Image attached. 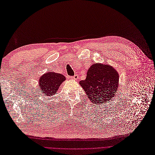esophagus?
Here are the masks:
<instances>
[{
    "mask_svg": "<svg viewBox=\"0 0 155 155\" xmlns=\"http://www.w3.org/2000/svg\"><path fill=\"white\" fill-rule=\"evenodd\" d=\"M71 78L73 80H78L79 79V76L77 75V74H76V75H74V76H72L71 77Z\"/></svg>",
    "mask_w": 155,
    "mask_h": 155,
    "instance_id": "obj_1",
    "label": "esophagus"
}]
</instances>
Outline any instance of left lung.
Returning <instances> with one entry per match:
<instances>
[{"label":"left lung","mask_w":155,"mask_h":155,"mask_svg":"<svg viewBox=\"0 0 155 155\" xmlns=\"http://www.w3.org/2000/svg\"><path fill=\"white\" fill-rule=\"evenodd\" d=\"M119 74L108 64L95 63L89 68L86 79L79 84L86 92L90 102L100 105L114 97L119 87Z\"/></svg>","instance_id":"8db88e82"}]
</instances>
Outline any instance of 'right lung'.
Wrapping results in <instances>:
<instances>
[{
	"label": "right lung",
	"instance_id": "right-lung-1",
	"mask_svg": "<svg viewBox=\"0 0 155 155\" xmlns=\"http://www.w3.org/2000/svg\"><path fill=\"white\" fill-rule=\"evenodd\" d=\"M65 80V77L61 74L48 72L40 78L38 87L42 93L50 97L56 94L61 83Z\"/></svg>",
	"mask_w": 155,
	"mask_h": 155
}]
</instances>
